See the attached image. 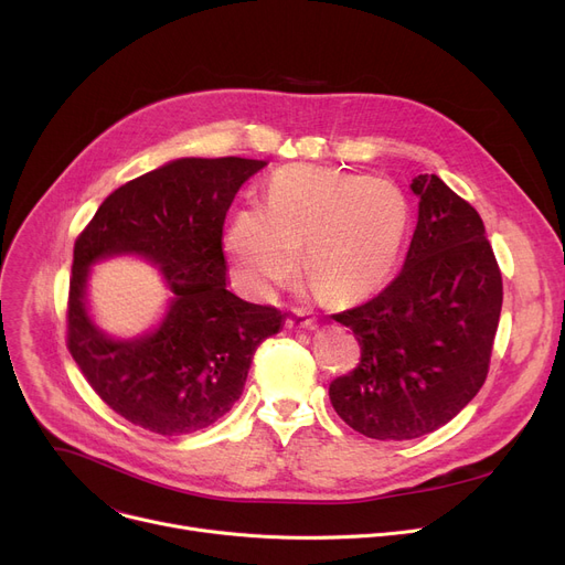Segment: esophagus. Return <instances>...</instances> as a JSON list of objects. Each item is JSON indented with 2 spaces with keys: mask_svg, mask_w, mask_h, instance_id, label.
Returning a JSON list of instances; mask_svg holds the SVG:
<instances>
[{
  "mask_svg": "<svg viewBox=\"0 0 565 565\" xmlns=\"http://www.w3.org/2000/svg\"><path fill=\"white\" fill-rule=\"evenodd\" d=\"M286 328L288 330H313L316 328V320L307 313H302L300 309H292L286 316Z\"/></svg>",
  "mask_w": 565,
  "mask_h": 565,
  "instance_id": "esophagus-1",
  "label": "esophagus"
}]
</instances>
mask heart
Instances as JSON below:
<instances>
[{"label": "heart", "mask_w": 565, "mask_h": 565, "mask_svg": "<svg viewBox=\"0 0 565 565\" xmlns=\"http://www.w3.org/2000/svg\"><path fill=\"white\" fill-rule=\"evenodd\" d=\"M412 207L387 178L288 164L273 173L267 207L233 215L226 249L247 290L267 295L298 270L330 302H354L384 286L398 263Z\"/></svg>", "instance_id": "1"}]
</instances>
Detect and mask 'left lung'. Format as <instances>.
Returning <instances> with one entry per match:
<instances>
[{"label":"left lung","instance_id":"obj_1","mask_svg":"<svg viewBox=\"0 0 565 565\" xmlns=\"http://www.w3.org/2000/svg\"><path fill=\"white\" fill-rule=\"evenodd\" d=\"M419 220L403 270L373 300L334 313L362 358L330 384L339 417L371 439L428 435L479 394L503 302L501 270L477 207L419 173Z\"/></svg>","mask_w":565,"mask_h":565}]
</instances>
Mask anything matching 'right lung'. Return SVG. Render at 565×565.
Returning a JSON list of instances; mask_svg holds the SVG:
<instances>
[{
  "mask_svg": "<svg viewBox=\"0 0 565 565\" xmlns=\"http://www.w3.org/2000/svg\"><path fill=\"white\" fill-rule=\"evenodd\" d=\"M245 158H183L114 190L77 235L66 311V345L92 390L139 428L175 437L215 424L241 398L256 348L284 313L226 290L222 228L249 175ZM139 253L161 265L174 302L153 334L107 340L85 316L87 265Z\"/></svg>",
  "mask_w": 565,
  "mask_h": 565,
  "instance_id": "add662e5",
  "label": "right lung"
}]
</instances>
